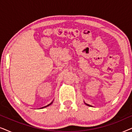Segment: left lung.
Listing matches in <instances>:
<instances>
[{"mask_svg": "<svg viewBox=\"0 0 132 132\" xmlns=\"http://www.w3.org/2000/svg\"><path fill=\"white\" fill-rule=\"evenodd\" d=\"M85 104H86V105L88 106H91V105H89V104H86V103H85Z\"/></svg>", "mask_w": 132, "mask_h": 132, "instance_id": "1", "label": "left lung"}]
</instances>
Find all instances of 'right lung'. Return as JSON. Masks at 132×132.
I'll return each mask as SVG.
<instances>
[{"instance_id":"obj_1","label":"right lung","mask_w":132,"mask_h":132,"mask_svg":"<svg viewBox=\"0 0 132 132\" xmlns=\"http://www.w3.org/2000/svg\"><path fill=\"white\" fill-rule=\"evenodd\" d=\"M52 103H53V102H51V103H50V104H48V105H47V106H44V107L41 108H40V109H42V108H46V107H47V106H50V104H52Z\"/></svg>"}]
</instances>
